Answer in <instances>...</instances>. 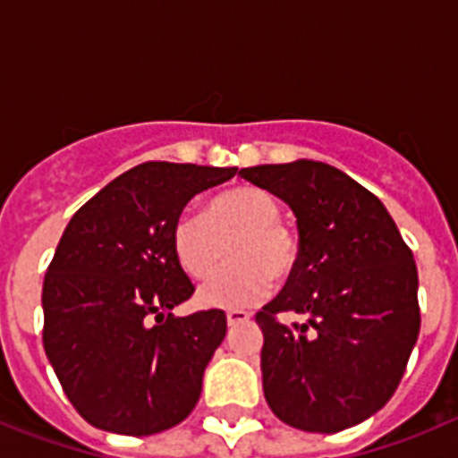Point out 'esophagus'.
Wrapping results in <instances>:
<instances>
[{
	"label": "esophagus",
	"instance_id": "obj_1",
	"mask_svg": "<svg viewBox=\"0 0 458 458\" xmlns=\"http://www.w3.org/2000/svg\"><path fill=\"white\" fill-rule=\"evenodd\" d=\"M250 318H252V314H250V311H245V310H229V311H226V323H229V326H238V323H245V321H250Z\"/></svg>",
	"mask_w": 458,
	"mask_h": 458
}]
</instances>
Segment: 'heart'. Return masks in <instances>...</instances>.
<instances>
[{"label": "heart", "instance_id": "obj_1", "mask_svg": "<svg viewBox=\"0 0 458 458\" xmlns=\"http://www.w3.org/2000/svg\"><path fill=\"white\" fill-rule=\"evenodd\" d=\"M282 208L266 190L238 185L216 194L201 213H181L172 226L174 257L192 279L208 277L229 245L232 264L199 289L204 307L238 310L268 298L275 279H289L301 261V242L279 222Z\"/></svg>", "mask_w": 458, "mask_h": 458}]
</instances>
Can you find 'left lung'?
I'll return each instance as SVG.
<instances>
[{"mask_svg": "<svg viewBox=\"0 0 458 458\" xmlns=\"http://www.w3.org/2000/svg\"><path fill=\"white\" fill-rule=\"evenodd\" d=\"M293 210L301 261L257 314L270 411L337 434L390 402L420 335L418 268L376 194L317 160L241 169ZM291 310L302 324L286 327Z\"/></svg>", "mask_w": 458, "mask_h": 458, "instance_id": "left-lung-1", "label": "left lung"}]
</instances>
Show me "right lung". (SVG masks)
<instances>
[{
    "mask_svg": "<svg viewBox=\"0 0 458 458\" xmlns=\"http://www.w3.org/2000/svg\"><path fill=\"white\" fill-rule=\"evenodd\" d=\"M236 167L144 163L71 217L43 282V346L93 427L151 436L188 418L226 335L222 310L174 317L194 293L172 250L174 220Z\"/></svg>",
    "mask_w": 458,
    "mask_h": 458,
    "instance_id": "right-lung-1",
    "label": "right lung"
}]
</instances>
